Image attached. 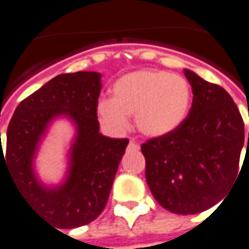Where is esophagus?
I'll list each match as a JSON object with an SVG mask.
<instances>
[{
	"mask_svg": "<svg viewBox=\"0 0 249 249\" xmlns=\"http://www.w3.org/2000/svg\"><path fill=\"white\" fill-rule=\"evenodd\" d=\"M128 147H131V149H138V147H140V145H138L137 142L130 141V143H128Z\"/></svg>",
	"mask_w": 249,
	"mask_h": 249,
	"instance_id": "34e87169",
	"label": "esophagus"
}]
</instances>
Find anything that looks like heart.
<instances>
[{"mask_svg":"<svg viewBox=\"0 0 249 249\" xmlns=\"http://www.w3.org/2000/svg\"><path fill=\"white\" fill-rule=\"evenodd\" d=\"M191 88L184 77L164 70L142 69L122 75L112 87V99H100L96 112L112 131H123L128 115L143 135L157 138L175 131L184 122Z\"/></svg>","mask_w":249,"mask_h":249,"instance_id":"heart-1","label":"heart"}]
</instances>
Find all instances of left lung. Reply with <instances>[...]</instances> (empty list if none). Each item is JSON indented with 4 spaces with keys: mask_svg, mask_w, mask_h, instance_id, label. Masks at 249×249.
<instances>
[{
    "mask_svg": "<svg viewBox=\"0 0 249 249\" xmlns=\"http://www.w3.org/2000/svg\"><path fill=\"white\" fill-rule=\"evenodd\" d=\"M184 75L194 95L188 116L175 131L141 146L154 199L181 215L205 212L225 196L241 172L244 146V123L231 95L191 70Z\"/></svg>",
    "mask_w": 249,
    "mask_h": 249,
    "instance_id": "obj_1",
    "label": "left lung"
}]
</instances>
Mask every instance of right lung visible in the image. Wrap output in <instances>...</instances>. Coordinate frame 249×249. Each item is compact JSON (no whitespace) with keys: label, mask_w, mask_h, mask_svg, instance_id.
I'll return each instance as SVG.
<instances>
[{"label":"right lung","mask_w":249,"mask_h":249,"mask_svg":"<svg viewBox=\"0 0 249 249\" xmlns=\"http://www.w3.org/2000/svg\"><path fill=\"white\" fill-rule=\"evenodd\" d=\"M100 90L97 71L56 75L17 106L8 126L5 157L1 146V174L5 168L28 205L59 229L87 225L102 214L128 145L126 138L100 133L96 112ZM58 117L69 119L76 134L65 179L46 186L36 174L35 157Z\"/></svg>","instance_id":"1"}]
</instances>
